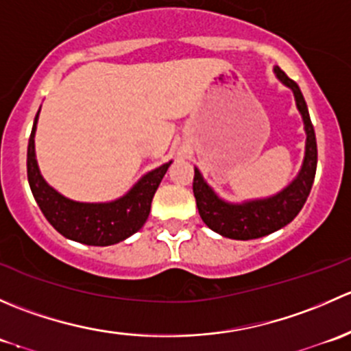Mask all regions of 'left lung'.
I'll list each match as a JSON object with an SVG mask.
<instances>
[{
	"mask_svg": "<svg viewBox=\"0 0 351 351\" xmlns=\"http://www.w3.org/2000/svg\"><path fill=\"white\" fill-rule=\"evenodd\" d=\"M274 71L278 80L293 91L297 108L302 115L307 136L302 168L297 178L277 195L260 198V200H247L243 204H231L219 198L195 168L193 195L197 200L198 214L212 231L219 232L224 238L247 241L278 231L295 219L313 189L317 166V144L309 110L295 81L290 80L278 66H275Z\"/></svg>",
	"mask_w": 351,
	"mask_h": 351,
	"instance_id": "8db88e82",
	"label": "left lung"
}]
</instances>
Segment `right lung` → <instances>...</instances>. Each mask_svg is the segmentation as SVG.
Wrapping results in <instances>:
<instances>
[{"label":"right lung","instance_id":"obj_1","mask_svg":"<svg viewBox=\"0 0 351 351\" xmlns=\"http://www.w3.org/2000/svg\"><path fill=\"white\" fill-rule=\"evenodd\" d=\"M38 112L28 139L27 176L35 202L52 228L67 239L90 246H110L139 231L149 217L151 202L171 161L144 175L125 195L113 202L84 204L69 200L49 186L38 169L34 141Z\"/></svg>","mask_w":351,"mask_h":351}]
</instances>
